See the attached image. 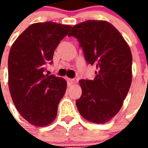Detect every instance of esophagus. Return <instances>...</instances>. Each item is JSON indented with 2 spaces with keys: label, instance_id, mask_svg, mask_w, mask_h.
Listing matches in <instances>:
<instances>
[{
  "label": "esophagus",
  "instance_id": "obj_1",
  "mask_svg": "<svg viewBox=\"0 0 148 148\" xmlns=\"http://www.w3.org/2000/svg\"><path fill=\"white\" fill-rule=\"evenodd\" d=\"M67 83L69 86H71L74 83V79H71V78H67Z\"/></svg>",
  "mask_w": 148,
  "mask_h": 148
}]
</instances>
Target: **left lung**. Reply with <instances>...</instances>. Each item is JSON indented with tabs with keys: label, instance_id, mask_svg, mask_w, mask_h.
<instances>
[{
	"label": "left lung",
	"instance_id": "obj_1",
	"mask_svg": "<svg viewBox=\"0 0 148 148\" xmlns=\"http://www.w3.org/2000/svg\"><path fill=\"white\" fill-rule=\"evenodd\" d=\"M68 36L78 40L86 62L97 69L93 80L79 81L82 93L76 100L77 109L87 121L105 124L120 111L131 86L130 47L107 21H84L74 25Z\"/></svg>",
	"mask_w": 148,
	"mask_h": 148
}]
</instances>
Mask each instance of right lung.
<instances>
[{"mask_svg": "<svg viewBox=\"0 0 148 148\" xmlns=\"http://www.w3.org/2000/svg\"><path fill=\"white\" fill-rule=\"evenodd\" d=\"M71 26L54 22L36 23L24 31L12 46L8 55V87L20 114L30 124L44 127L57 116L66 82L44 74L52 64L56 47Z\"/></svg>", "mask_w": 148, "mask_h": 148, "instance_id": "obj_1", "label": "right lung"}]
</instances>
